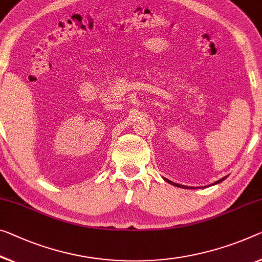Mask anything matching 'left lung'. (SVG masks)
I'll return each mask as SVG.
<instances>
[{"instance_id":"1","label":"left lung","mask_w":262,"mask_h":262,"mask_svg":"<svg viewBox=\"0 0 262 262\" xmlns=\"http://www.w3.org/2000/svg\"><path fill=\"white\" fill-rule=\"evenodd\" d=\"M227 177H224V178H221V179H219L218 182H215V183H213V184H211V186H213V185H216V184H219V183H221V182H224L225 179H226ZM165 179V182H167L168 184H171V185H173V186H177V187H180V188H194V187H188V186H184V185H180V184H176V183H173V182H171V180H168V179H166V178H164ZM196 188V187H195Z\"/></svg>"}]
</instances>
